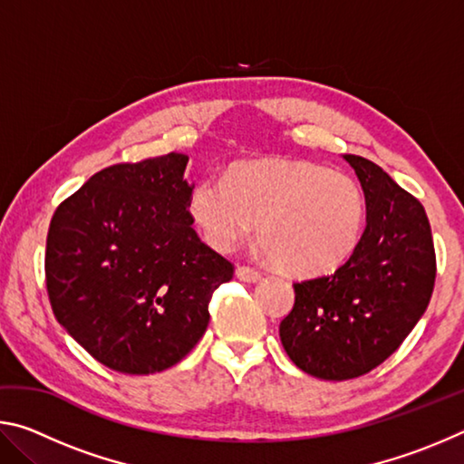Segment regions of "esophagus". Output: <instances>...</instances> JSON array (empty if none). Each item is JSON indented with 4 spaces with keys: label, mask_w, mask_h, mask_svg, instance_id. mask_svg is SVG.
<instances>
[{
    "label": "esophagus",
    "mask_w": 464,
    "mask_h": 464,
    "mask_svg": "<svg viewBox=\"0 0 464 464\" xmlns=\"http://www.w3.org/2000/svg\"><path fill=\"white\" fill-rule=\"evenodd\" d=\"M235 276L243 282H257L262 280V272L256 270V268H249V266H237V270H235Z\"/></svg>",
    "instance_id": "obj_1"
}]
</instances>
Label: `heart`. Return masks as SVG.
<instances>
[{
  "label": "heart",
  "instance_id": "heart-1",
  "mask_svg": "<svg viewBox=\"0 0 464 464\" xmlns=\"http://www.w3.org/2000/svg\"><path fill=\"white\" fill-rule=\"evenodd\" d=\"M188 215L218 251L257 239L276 268L321 276L340 268L362 239L364 192L354 176L315 161H241L225 179L207 176L188 196Z\"/></svg>",
  "mask_w": 464,
  "mask_h": 464
}]
</instances>
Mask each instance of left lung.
<instances>
[{
	"label": "left lung",
	"instance_id": "1",
	"mask_svg": "<svg viewBox=\"0 0 464 464\" xmlns=\"http://www.w3.org/2000/svg\"><path fill=\"white\" fill-rule=\"evenodd\" d=\"M366 200V229L329 276L295 282L280 324L288 358L311 376L348 381L384 362L428 309L436 254L421 202L376 163L343 155Z\"/></svg>",
	"mask_w": 464,
	"mask_h": 464
}]
</instances>
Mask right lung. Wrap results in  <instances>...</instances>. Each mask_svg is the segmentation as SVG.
<instances>
[{"label":"right lung","mask_w":464,"mask_h":464,"mask_svg":"<svg viewBox=\"0 0 464 464\" xmlns=\"http://www.w3.org/2000/svg\"><path fill=\"white\" fill-rule=\"evenodd\" d=\"M188 155L168 153L93 174L54 210L44 274L51 307L108 368L151 374L178 364L208 325L233 264L196 235Z\"/></svg>","instance_id":"add662e5"}]
</instances>
